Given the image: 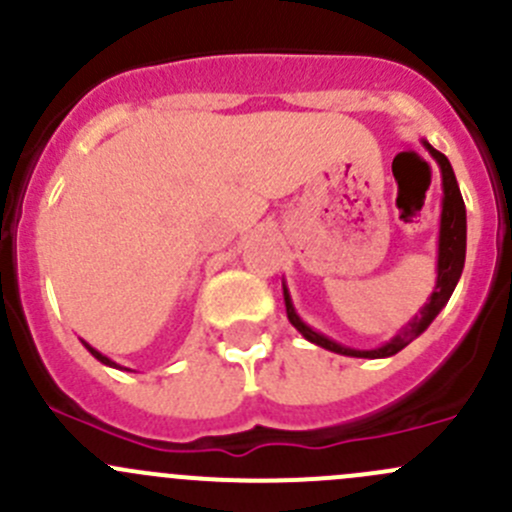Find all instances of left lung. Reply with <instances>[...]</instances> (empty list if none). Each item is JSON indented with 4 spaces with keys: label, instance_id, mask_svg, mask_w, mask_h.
<instances>
[{
    "label": "left lung",
    "instance_id": "left-lung-1",
    "mask_svg": "<svg viewBox=\"0 0 512 512\" xmlns=\"http://www.w3.org/2000/svg\"><path fill=\"white\" fill-rule=\"evenodd\" d=\"M428 153L438 160L443 175V213H441V235H438V282L436 289H433L431 299H428L426 307L416 314L414 322L406 324L399 334H396L391 342H386L384 347L371 349V352H359V349H347L342 344L332 342V339L322 337L319 332L309 329L302 319L294 312L292 302H289V294L285 289V304H287V317L294 327L299 329L304 339H309L312 344H319V347L329 349V352L347 354V356H366V359H379V356H391L401 352L404 347H409L411 342L421 332H426L428 324L436 319V314L446 307V302L451 299L453 289H456L458 280H461L463 262H466V205H463V195L458 190L456 175H453L451 163L443 156L441 151H436L433 146H428Z\"/></svg>",
    "mask_w": 512,
    "mask_h": 512
}]
</instances>
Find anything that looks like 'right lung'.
<instances>
[{
	"mask_svg": "<svg viewBox=\"0 0 512 512\" xmlns=\"http://www.w3.org/2000/svg\"><path fill=\"white\" fill-rule=\"evenodd\" d=\"M86 349H89V352H91V354H94V356H96V359H98V361H103V364H108V366H116V364H113V361H111V359H108V356H103V354H98V352H96V349H94V347H89V344H86Z\"/></svg>",
	"mask_w": 512,
	"mask_h": 512,
	"instance_id": "obj_1",
	"label": "right lung"
}]
</instances>
